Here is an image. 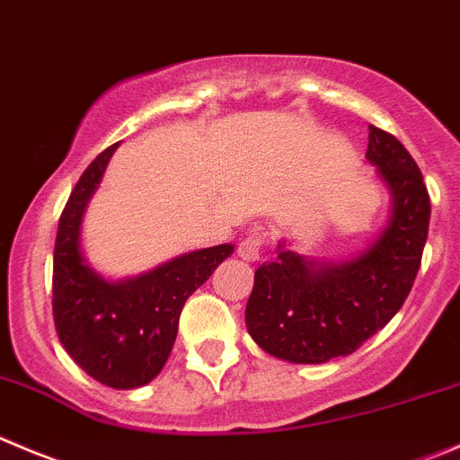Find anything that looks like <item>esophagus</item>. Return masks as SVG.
Wrapping results in <instances>:
<instances>
[{
	"label": "esophagus",
	"mask_w": 460,
	"mask_h": 460,
	"mask_svg": "<svg viewBox=\"0 0 460 460\" xmlns=\"http://www.w3.org/2000/svg\"><path fill=\"white\" fill-rule=\"evenodd\" d=\"M265 240H267V234L262 229H256L253 234H249L247 238H243L238 243V256L243 258V261H258L262 253V247H265Z\"/></svg>",
	"instance_id": "esophagus-1"
}]
</instances>
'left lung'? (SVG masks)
Returning <instances> with one entry per match:
<instances>
[{
    "instance_id": "obj_1",
    "label": "left lung",
    "mask_w": 460,
    "mask_h": 460,
    "mask_svg": "<svg viewBox=\"0 0 460 460\" xmlns=\"http://www.w3.org/2000/svg\"><path fill=\"white\" fill-rule=\"evenodd\" d=\"M367 159L394 198L376 243L346 262L307 261L280 243L276 261L253 274L244 321L274 358L323 364L355 353L411 292L429 231V193L407 148L376 126H368Z\"/></svg>"
}]
</instances>
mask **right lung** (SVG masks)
I'll return each instance as SVG.
<instances>
[{
	"label": "right lung",
	"mask_w": 460,
	"mask_h": 460,
	"mask_svg": "<svg viewBox=\"0 0 460 460\" xmlns=\"http://www.w3.org/2000/svg\"><path fill=\"white\" fill-rule=\"evenodd\" d=\"M117 146L89 164L58 222L53 321L69 358L89 377L111 389H137L159 376L175 343L186 298L234 253V244L184 253L119 283L96 274L80 252V225Z\"/></svg>",
	"instance_id": "right-lung-1"
}]
</instances>
